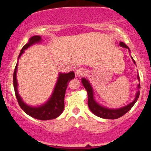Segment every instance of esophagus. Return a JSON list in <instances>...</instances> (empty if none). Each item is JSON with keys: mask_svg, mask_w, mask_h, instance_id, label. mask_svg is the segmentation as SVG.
<instances>
[{"mask_svg": "<svg viewBox=\"0 0 151 151\" xmlns=\"http://www.w3.org/2000/svg\"><path fill=\"white\" fill-rule=\"evenodd\" d=\"M85 70L82 67H79L78 68L77 70H76V75L78 76V77H81V76L84 75L85 74Z\"/></svg>", "mask_w": 151, "mask_h": 151, "instance_id": "esophagus-1", "label": "esophagus"}]
</instances>
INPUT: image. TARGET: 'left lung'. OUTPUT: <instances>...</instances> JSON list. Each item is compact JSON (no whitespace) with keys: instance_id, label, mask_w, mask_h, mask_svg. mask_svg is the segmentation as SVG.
Instances as JSON below:
<instances>
[{"instance_id":"left-lung-1","label":"left lung","mask_w":151,"mask_h":151,"mask_svg":"<svg viewBox=\"0 0 151 151\" xmlns=\"http://www.w3.org/2000/svg\"><path fill=\"white\" fill-rule=\"evenodd\" d=\"M120 46L123 47L127 48V49L129 50V47L126 46L124 42H120ZM133 62L134 64H136L134 60L132 58ZM138 80H140L139 75L137 76ZM81 82H82V84L84 85L85 89H86V91H87L88 94V106L91 111L92 112L93 114H95L97 116L100 118H103V119H118V118H120L124 116V114L127 113L128 111L133 106V105L136 104V102L138 100V97H139L140 95V91L139 89H141V84H138V91L136 93V98H135L134 101L131 102V104H129V105L126 106L122 107V108L119 109H109L104 108V107L101 106L99 105L96 101H94L93 97V90L92 88H91V84H89V82L86 80L84 78H82L81 79Z\"/></svg>"}]
</instances>
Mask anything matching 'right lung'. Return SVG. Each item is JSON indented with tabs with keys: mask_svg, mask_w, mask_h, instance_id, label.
Returning <instances> with one entry per match:
<instances>
[{
	"mask_svg": "<svg viewBox=\"0 0 151 151\" xmlns=\"http://www.w3.org/2000/svg\"><path fill=\"white\" fill-rule=\"evenodd\" d=\"M40 41V36L36 35L31 37L29 40V42L22 48L18 58L21 56L25 49H27V47H29L35 43L39 42ZM17 67H18V63L16 64L14 73H13V86H14L15 96H16L17 101H18L20 108L29 116L35 118V119H39V120H50V119H54L58 117L62 113L64 108H65L64 99H65L66 89H67L69 82L74 78L75 74L74 72H71L67 74H60L59 75L58 82L55 86L54 92L49 101L47 102L45 104L35 108V107H30L26 105L22 101L20 96H19L18 89H17V86H18L16 80Z\"/></svg>",
	"mask_w": 151,
	"mask_h": 151,
	"instance_id": "right-lung-1",
	"label": "right lung"
}]
</instances>
